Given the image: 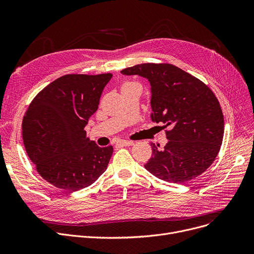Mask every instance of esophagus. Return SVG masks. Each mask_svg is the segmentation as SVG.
I'll return each instance as SVG.
<instances>
[{
    "label": "esophagus",
    "instance_id": "1",
    "mask_svg": "<svg viewBox=\"0 0 254 254\" xmlns=\"http://www.w3.org/2000/svg\"><path fill=\"white\" fill-rule=\"evenodd\" d=\"M118 144L122 145V146H131V145H134V142L128 141V140H122V141L118 142Z\"/></svg>",
    "mask_w": 254,
    "mask_h": 254
}]
</instances>
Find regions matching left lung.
Returning a JSON list of instances; mask_svg holds the SVG:
<instances>
[{
  "instance_id": "obj_1",
  "label": "left lung",
  "mask_w": 254,
  "mask_h": 254,
  "mask_svg": "<svg viewBox=\"0 0 254 254\" xmlns=\"http://www.w3.org/2000/svg\"><path fill=\"white\" fill-rule=\"evenodd\" d=\"M120 73L147 79L151 120L170 127L163 149L150 144L152 155L145 169L159 179L179 184L201 175L214 162L223 138V115L213 91L170 64H141Z\"/></svg>"
}]
</instances>
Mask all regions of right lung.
<instances>
[{
	"label": "right lung",
	"mask_w": 254,
	"mask_h": 254,
	"mask_svg": "<svg viewBox=\"0 0 254 254\" xmlns=\"http://www.w3.org/2000/svg\"><path fill=\"white\" fill-rule=\"evenodd\" d=\"M111 78L110 73L62 76L40 91L26 110L25 150L39 174L56 188L78 191L108 167L113 147H99L86 138L84 127Z\"/></svg>",
	"instance_id": "1"
}]
</instances>
